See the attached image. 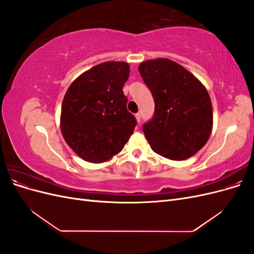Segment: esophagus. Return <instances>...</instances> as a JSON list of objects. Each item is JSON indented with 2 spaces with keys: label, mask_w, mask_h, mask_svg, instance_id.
<instances>
[{
  "label": "esophagus",
  "mask_w": 254,
  "mask_h": 254,
  "mask_svg": "<svg viewBox=\"0 0 254 254\" xmlns=\"http://www.w3.org/2000/svg\"><path fill=\"white\" fill-rule=\"evenodd\" d=\"M134 117H135V120L137 123H141V114L140 113H136Z\"/></svg>",
  "instance_id": "esophagus-1"
}]
</instances>
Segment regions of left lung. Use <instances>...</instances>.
I'll list each match as a JSON object with an SVG mask.
<instances>
[{"label":"left lung","instance_id":"1","mask_svg":"<svg viewBox=\"0 0 254 254\" xmlns=\"http://www.w3.org/2000/svg\"><path fill=\"white\" fill-rule=\"evenodd\" d=\"M155 101L152 119L143 125L151 149L175 161L187 160L200 150L213 128L209 93L195 76L167 58L139 65Z\"/></svg>","mask_w":254,"mask_h":254}]
</instances>
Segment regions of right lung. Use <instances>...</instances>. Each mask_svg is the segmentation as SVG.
I'll return each mask as SVG.
<instances>
[{
	"label": "right lung",
	"mask_w": 254,
	"mask_h": 254,
	"mask_svg": "<svg viewBox=\"0 0 254 254\" xmlns=\"http://www.w3.org/2000/svg\"><path fill=\"white\" fill-rule=\"evenodd\" d=\"M130 67L107 61L86 71L65 92L60 129L75 153L91 163H103L124 148L136 120L127 110L123 87Z\"/></svg>",
	"instance_id": "add662e5"
}]
</instances>
